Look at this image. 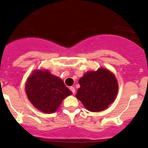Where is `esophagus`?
<instances>
[{"mask_svg":"<svg viewBox=\"0 0 148 148\" xmlns=\"http://www.w3.org/2000/svg\"><path fill=\"white\" fill-rule=\"evenodd\" d=\"M69 89H70V90H71V92H72L73 94L75 93V88H74V86H71V87H70Z\"/></svg>","mask_w":148,"mask_h":148,"instance_id":"34e87169","label":"esophagus"}]
</instances>
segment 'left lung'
<instances>
[{
  "label": "left lung",
  "instance_id": "8db88e82",
  "mask_svg": "<svg viewBox=\"0 0 148 148\" xmlns=\"http://www.w3.org/2000/svg\"><path fill=\"white\" fill-rule=\"evenodd\" d=\"M80 88L76 97L90 112L106 110L114 101L118 92L115 77L106 69L86 72L79 80Z\"/></svg>",
  "mask_w": 148,
  "mask_h": 148
}]
</instances>
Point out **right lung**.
Wrapping results in <instances>:
<instances>
[{
  "label": "right lung",
  "mask_w": 148,
  "mask_h": 148,
  "mask_svg": "<svg viewBox=\"0 0 148 148\" xmlns=\"http://www.w3.org/2000/svg\"><path fill=\"white\" fill-rule=\"evenodd\" d=\"M26 93L33 105L45 113H53L62 100L72 94L64 82L49 71H34L26 84Z\"/></svg>",
  "instance_id": "add662e5"
}]
</instances>
